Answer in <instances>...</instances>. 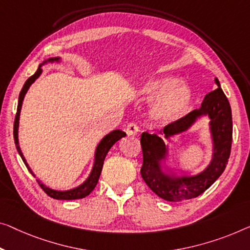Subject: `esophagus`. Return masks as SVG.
Returning <instances> with one entry per match:
<instances>
[{"instance_id":"1","label":"esophagus","mask_w":250,"mask_h":250,"mask_svg":"<svg viewBox=\"0 0 250 250\" xmlns=\"http://www.w3.org/2000/svg\"><path fill=\"white\" fill-rule=\"evenodd\" d=\"M139 132V125H138L136 122H130L126 125V133L129 136H136L137 133Z\"/></svg>"}]
</instances>
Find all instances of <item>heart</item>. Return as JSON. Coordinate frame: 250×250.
Returning a JSON list of instances; mask_svg holds the SVG:
<instances>
[{
  "label": "heart",
  "mask_w": 250,
  "mask_h": 250,
  "mask_svg": "<svg viewBox=\"0 0 250 250\" xmlns=\"http://www.w3.org/2000/svg\"><path fill=\"white\" fill-rule=\"evenodd\" d=\"M147 95L158 98L154 107L155 117L164 122H172L181 117L191 101V89L175 77H162L149 82L144 87Z\"/></svg>",
  "instance_id": "heart-1"
}]
</instances>
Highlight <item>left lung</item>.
<instances>
[{"instance_id":"1","label":"left lung","mask_w":250,"mask_h":250,"mask_svg":"<svg viewBox=\"0 0 250 250\" xmlns=\"http://www.w3.org/2000/svg\"><path fill=\"white\" fill-rule=\"evenodd\" d=\"M218 88L208 93L201 109L194 110L176 121L164 126L158 133L168 138L188 130L201 115L210 118L211 133L213 138V159L208 168L196 176L170 177L164 174L159 167V161L165 158L166 146L163 139L156 133L143 132L140 139L144 162L140 173L149 188L155 194L169 202H180L194 199L202 194L220 177L225 170L231 151L232 143V114L227 96L215 78Z\"/></svg>"}]
</instances>
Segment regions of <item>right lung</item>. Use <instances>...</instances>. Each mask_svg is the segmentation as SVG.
Segmentation results:
<instances>
[{
  "instance_id": "1",
  "label": "right lung",
  "mask_w": 250,
  "mask_h": 250,
  "mask_svg": "<svg viewBox=\"0 0 250 250\" xmlns=\"http://www.w3.org/2000/svg\"><path fill=\"white\" fill-rule=\"evenodd\" d=\"M59 58H49L48 59V62H55V61H58ZM42 68L37 69V72L33 74L31 77H29L27 81H25V83L23 85V87H22L20 94H19V102H18V109H17V114H16V119H14V125H13V138H14V143H16V147H17V150L19 154H20L22 161L25 164V166H27V168L29 169V172L33 175V173L31 172V169L29 168L27 162H25V159L23 157V155H22L21 152V149L19 147V140H18V128H19V118H20V111H21V106H22V101H23L24 99V95L25 93H27L28 88L30 87V85H31L33 82H35L37 78L39 77L40 74H42ZM125 136V132L121 131V130H114V131L110 132L109 135H106L105 137L103 138L101 143L99 144L98 148H96V152H95V163H94V166H93V169H92V173L89 175L88 178L86 181L84 182L83 184L81 186H78L76 188H73V189H69V191H64V192H59V191H55V189H51L49 188H47V186H44L42 183H40L39 181L38 184L40 185V188L43 189V192L46 193L47 195H49L50 197H53V199L56 200H77V199H83V197L87 196L89 193H91L94 188L98 184L99 182V178H100V175H101L102 172V167H103V163H104V159H105V156L107 154V151L110 150V148L113 146V145L117 143L118 140H120L121 138H124Z\"/></svg>"
}]
</instances>
